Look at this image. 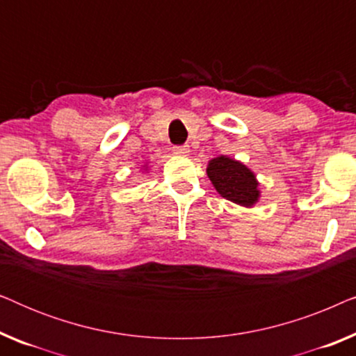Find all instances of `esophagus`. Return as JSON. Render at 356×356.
<instances>
[{"instance_id":"esophagus-1","label":"esophagus","mask_w":356,"mask_h":356,"mask_svg":"<svg viewBox=\"0 0 356 356\" xmlns=\"http://www.w3.org/2000/svg\"><path fill=\"white\" fill-rule=\"evenodd\" d=\"M173 152L177 155H183V157H186V155H189V145H175Z\"/></svg>"}]
</instances>
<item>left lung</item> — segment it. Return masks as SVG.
<instances>
[{
    "mask_svg": "<svg viewBox=\"0 0 356 356\" xmlns=\"http://www.w3.org/2000/svg\"><path fill=\"white\" fill-rule=\"evenodd\" d=\"M207 177L222 197L243 207H252L259 201L256 175L246 165L227 155L212 159L207 165Z\"/></svg>",
    "mask_w": 356,
    "mask_h": 356,
    "instance_id": "8db88e82",
    "label": "left lung"
}]
</instances>
